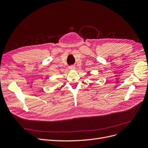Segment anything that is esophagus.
Returning a JSON list of instances; mask_svg holds the SVG:
<instances>
[{
    "mask_svg": "<svg viewBox=\"0 0 148 148\" xmlns=\"http://www.w3.org/2000/svg\"><path fill=\"white\" fill-rule=\"evenodd\" d=\"M69 69H70V70H73V69H75V66L74 65H70V66H69Z\"/></svg>",
    "mask_w": 148,
    "mask_h": 148,
    "instance_id": "esophagus-1",
    "label": "esophagus"
}]
</instances>
